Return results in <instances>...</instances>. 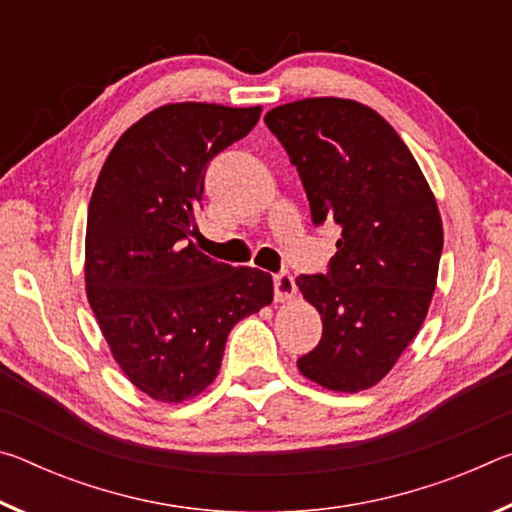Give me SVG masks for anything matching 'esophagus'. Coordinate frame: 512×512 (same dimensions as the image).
<instances>
[{
    "label": "esophagus",
    "instance_id": "esophagus-1",
    "mask_svg": "<svg viewBox=\"0 0 512 512\" xmlns=\"http://www.w3.org/2000/svg\"><path fill=\"white\" fill-rule=\"evenodd\" d=\"M275 282V300L277 302H289L296 296V280L289 273H277L273 277Z\"/></svg>",
    "mask_w": 512,
    "mask_h": 512
}]
</instances>
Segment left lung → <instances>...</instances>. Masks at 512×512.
I'll list each match as a JSON object with an SVG mask.
<instances>
[{
  "mask_svg": "<svg viewBox=\"0 0 512 512\" xmlns=\"http://www.w3.org/2000/svg\"><path fill=\"white\" fill-rule=\"evenodd\" d=\"M305 187L314 223L341 225L327 275L296 284L323 320L298 370L336 393L379 384L427 318L443 219L395 128L359 101L311 97L266 112Z\"/></svg>",
  "mask_w": 512,
  "mask_h": 512,
  "instance_id": "left-lung-1",
  "label": "left lung"
}]
</instances>
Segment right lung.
Segmentation results:
<instances>
[{
	"label": "right lung",
	"instance_id": "right-lung-1",
	"mask_svg": "<svg viewBox=\"0 0 512 512\" xmlns=\"http://www.w3.org/2000/svg\"><path fill=\"white\" fill-rule=\"evenodd\" d=\"M262 108L167 103L135 121L99 171L85 230V291L121 372L162 404L219 375L241 318L273 302V277L214 262L198 230L207 162L253 131Z\"/></svg>",
	"mask_w": 512,
	"mask_h": 512
}]
</instances>
